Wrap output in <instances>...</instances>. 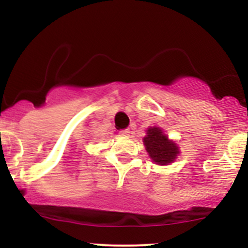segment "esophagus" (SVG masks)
I'll list each match as a JSON object with an SVG mask.
<instances>
[{
    "instance_id": "esophagus-1",
    "label": "esophagus",
    "mask_w": 248,
    "mask_h": 248,
    "mask_svg": "<svg viewBox=\"0 0 248 248\" xmlns=\"http://www.w3.org/2000/svg\"><path fill=\"white\" fill-rule=\"evenodd\" d=\"M120 134L124 136L129 135V129H128V128H126V129H122V130H120Z\"/></svg>"
}]
</instances>
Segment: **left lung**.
<instances>
[{
    "instance_id": "8db88e82",
    "label": "left lung",
    "mask_w": 248,
    "mask_h": 248,
    "mask_svg": "<svg viewBox=\"0 0 248 248\" xmlns=\"http://www.w3.org/2000/svg\"><path fill=\"white\" fill-rule=\"evenodd\" d=\"M143 143L150 158L161 166L171 163L178 154V148L172 141L168 140L167 135L157 127H150L147 130V136Z\"/></svg>"
}]
</instances>
